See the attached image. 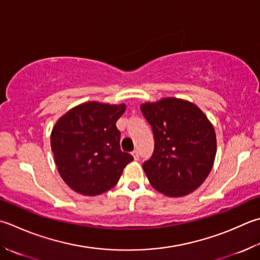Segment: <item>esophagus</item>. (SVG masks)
<instances>
[{"instance_id":"34e87169","label":"esophagus","mask_w":260,"mask_h":260,"mask_svg":"<svg viewBox=\"0 0 260 260\" xmlns=\"http://www.w3.org/2000/svg\"><path fill=\"white\" fill-rule=\"evenodd\" d=\"M132 155H133V157L135 160H139V157H140V153H139V151L137 150H134L133 152H132Z\"/></svg>"}]
</instances>
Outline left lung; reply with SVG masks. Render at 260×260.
<instances>
[{
	"instance_id": "left-lung-1",
	"label": "left lung",
	"mask_w": 260,
	"mask_h": 260,
	"mask_svg": "<svg viewBox=\"0 0 260 260\" xmlns=\"http://www.w3.org/2000/svg\"><path fill=\"white\" fill-rule=\"evenodd\" d=\"M152 127L154 151L143 169L152 187L169 197L197 189L210 175L216 154L214 127L189 101L164 98L141 105Z\"/></svg>"
}]
</instances>
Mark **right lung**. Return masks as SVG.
<instances>
[{"instance_id": "obj_1", "label": "right lung", "mask_w": 260, "mask_h": 260, "mask_svg": "<svg viewBox=\"0 0 260 260\" xmlns=\"http://www.w3.org/2000/svg\"><path fill=\"white\" fill-rule=\"evenodd\" d=\"M126 106L89 101L56 121L50 146L58 174L71 189L95 196L113 188L133 156L120 150L116 121Z\"/></svg>"}]
</instances>
